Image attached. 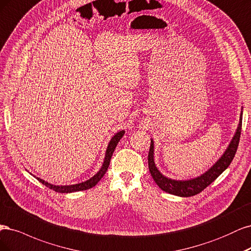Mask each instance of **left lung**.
Instances as JSON below:
<instances>
[{"label":"left lung","mask_w":251,"mask_h":251,"mask_svg":"<svg viewBox=\"0 0 251 251\" xmlns=\"http://www.w3.org/2000/svg\"><path fill=\"white\" fill-rule=\"evenodd\" d=\"M243 111H241L240 115V122L238 125V128L234 133L233 137L231 139L228 147L226 148L222 156L218 159L216 163L209 168L206 172L201 174L195 178H192L189 180H175L168 178L165 175L159 172V170L156 168L154 163V142L151 139L149 154H148V166L149 171L151 173L152 178L154 179L158 187L172 195L180 196V197H191L194 195H197L200 192L203 191L206 187H208L218 176L221 175L226 169L228 168L230 163L232 161L234 154H236L240 135H241V129H242V114Z\"/></svg>","instance_id":"8db88e82"}]
</instances>
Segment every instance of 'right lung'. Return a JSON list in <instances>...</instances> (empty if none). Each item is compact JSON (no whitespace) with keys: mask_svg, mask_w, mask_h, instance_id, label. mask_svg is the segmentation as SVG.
I'll list each match as a JSON object with an SVG mask.
<instances>
[{"mask_svg":"<svg viewBox=\"0 0 251 251\" xmlns=\"http://www.w3.org/2000/svg\"><path fill=\"white\" fill-rule=\"evenodd\" d=\"M124 133H125L124 130H121V131H118L114 136L111 137L110 142L108 143L106 152H105V157H104V161H103V165H102L101 169L98 172H97V174H95L93 177H91V178L86 181L76 183V184H70V185H55V184H52L50 182H47V181L43 180L42 178H39V177H36L34 175L33 176L36 177V179L39 182L45 184L46 187H48L55 192H58V193H73V192H79V191H84V190L91 189V188L95 187V185L100 181V179L104 176V174L106 173L107 169L109 167L112 153H114L118 143L120 142L121 139H122Z\"/></svg>","mask_w":251,"mask_h":251,"instance_id":"1","label":"right lung"}]
</instances>
